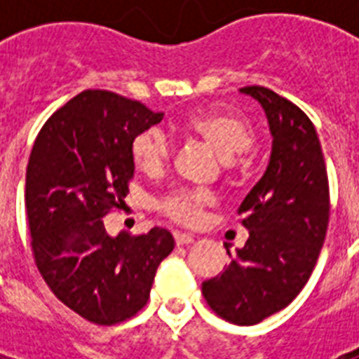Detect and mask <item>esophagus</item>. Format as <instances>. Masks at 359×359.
<instances>
[{"label": "esophagus", "instance_id": "obj_1", "mask_svg": "<svg viewBox=\"0 0 359 359\" xmlns=\"http://www.w3.org/2000/svg\"><path fill=\"white\" fill-rule=\"evenodd\" d=\"M175 242H177V245L194 244V236L188 235V233H180V231H175Z\"/></svg>", "mask_w": 359, "mask_h": 359}]
</instances>
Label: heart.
<instances>
[{"label": "heart", "instance_id": "heart-1", "mask_svg": "<svg viewBox=\"0 0 359 359\" xmlns=\"http://www.w3.org/2000/svg\"><path fill=\"white\" fill-rule=\"evenodd\" d=\"M186 130L201 135L222 156L244 152L253 143V130L242 117L227 111H205L186 121ZM132 160L147 175L162 173L171 156V143L162 130L149 128L132 141ZM212 194L199 188H179L162 203V210L180 224H197L201 210L212 203Z\"/></svg>", "mask_w": 359, "mask_h": 359}]
</instances>
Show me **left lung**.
Listing matches in <instances>:
<instances>
[{"label":"left lung","instance_id":"8db88e82","mask_svg":"<svg viewBox=\"0 0 359 359\" xmlns=\"http://www.w3.org/2000/svg\"><path fill=\"white\" fill-rule=\"evenodd\" d=\"M266 114L272 152L266 171L238 208L250 231L216 278L203 281L212 311L251 326L287 307L317 264L330 218V188L317 130L298 106L266 87H242Z\"/></svg>","mask_w":359,"mask_h":359}]
</instances>
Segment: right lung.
<instances>
[{
    "instance_id": "right-lung-1",
    "label": "right lung",
    "mask_w": 359,
    "mask_h": 359,
    "mask_svg": "<svg viewBox=\"0 0 359 359\" xmlns=\"http://www.w3.org/2000/svg\"><path fill=\"white\" fill-rule=\"evenodd\" d=\"M163 119L137 100L87 89L44 123L25 173V210L39 272L80 317L111 326L145 306L168 229L109 236L104 216L121 208L134 177L132 141Z\"/></svg>"
}]
</instances>
